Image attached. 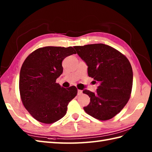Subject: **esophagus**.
I'll return each instance as SVG.
<instances>
[{
	"label": "esophagus",
	"mask_w": 152,
	"mask_h": 152,
	"mask_svg": "<svg viewBox=\"0 0 152 152\" xmlns=\"http://www.w3.org/2000/svg\"><path fill=\"white\" fill-rule=\"evenodd\" d=\"M82 93V90L78 89V95H81Z\"/></svg>",
	"instance_id": "1"
}]
</instances>
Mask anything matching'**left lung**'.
Returning <instances> with one entry per match:
<instances>
[{
    "mask_svg": "<svg viewBox=\"0 0 152 152\" xmlns=\"http://www.w3.org/2000/svg\"><path fill=\"white\" fill-rule=\"evenodd\" d=\"M74 48L88 66V76L99 84L96 93L83 91L90 98L89 104L83 109L99 120L110 119L130 99L133 74L129 61L115 48L104 44Z\"/></svg>",
    "mask_w": 152,
    "mask_h": 152,
    "instance_id": "left-lung-1",
    "label": "left lung"
}]
</instances>
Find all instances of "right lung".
Listing matches in <instances>:
<instances>
[{
    "label": "right lung",
    "mask_w": 152,
    "mask_h": 152,
    "mask_svg": "<svg viewBox=\"0 0 152 152\" xmlns=\"http://www.w3.org/2000/svg\"><path fill=\"white\" fill-rule=\"evenodd\" d=\"M76 53L71 46H46L34 51L23 63L19 82L21 99L37 121L51 124L65 115L78 89L75 86L64 88L56 80L63 73V59Z\"/></svg>",
    "instance_id": "1"
}]
</instances>
